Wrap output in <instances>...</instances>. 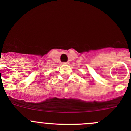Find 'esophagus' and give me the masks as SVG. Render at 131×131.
<instances>
[{
	"label": "esophagus",
	"mask_w": 131,
	"mask_h": 131,
	"mask_svg": "<svg viewBox=\"0 0 131 131\" xmlns=\"http://www.w3.org/2000/svg\"><path fill=\"white\" fill-rule=\"evenodd\" d=\"M62 64H69V63H68V62H63V63H62Z\"/></svg>",
	"instance_id": "obj_1"
}]
</instances>
